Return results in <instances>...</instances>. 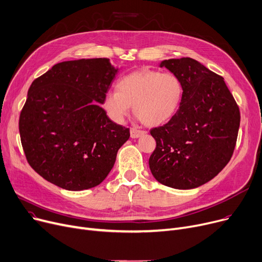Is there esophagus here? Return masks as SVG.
Instances as JSON below:
<instances>
[{
	"instance_id": "1",
	"label": "esophagus",
	"mask_w": 262,
	"mask_h": 262,
	"mask_svg": "<svg viewBox=\"0 0 262 262\" xmlns=\"http://www.w3.org/2000/svg\"><path fill=\"white\" fill-rule=\"evenodd\" d=\"M146 134V131L140 130V129H136V128H131L130 129V135L132 138H137V137H141L143 135Z\"/></svg>"
}]
</instances>
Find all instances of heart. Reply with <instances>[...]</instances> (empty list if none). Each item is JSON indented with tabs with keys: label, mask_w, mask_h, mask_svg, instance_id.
Wrapping results in <instances>:
<instances>
[{
	"label": "heart",
	"mask_w": 262,
	"mask_h": 262,
	"mask_svg": "<svg viewBox=\"0 0 262 262\" xmlns=\"http://www.w3.org/2000/svg\"><path fill=\"white\" fill-rule=\"evenodd\" d=\"M182 96L183 85L176 75L143 69L121 77L116 91L104 94L101 107L107 117L120 124L134 105L135 115L146 126L156 127L174 116Z\"/></svg>",
	"instance_id": "obj_1"
}]
</instances>
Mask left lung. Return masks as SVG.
<instances>
[{"label":"left lung","mask_w":262,"mask_h":262,"mask_svg":"<svg viewBox=\"0 0 262 262\" xmlns=\"http://www.w3.org/2000/svg\"><path fill=\"white\" fill-rule=\"evenodd\" d=\"M176 75L183 96L174 116L151 129L157 148L149 159L152 176L163 185L192 189L216 177L236 146L240 112L224 78L191 58L160 63Z\"/></svg>","instance_id":"left-lung-1"}]
</instances>
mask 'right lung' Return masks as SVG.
Wrapping results in <instances>:
<instances>
[{"label": "right lung", "instance_id": "right-lung-1", "mask_svg": "<svg viewBox=\"0 0 262 262\" xmlns=\"http://www.w3.org/2000/svg\"><path fill=\"white\" fill-rule=\"evenodd\" d=\"M117 72L110 59H80L57 63L33 81L19 130L26 160L43 179L78 191L109 174L130 137L99 105Z\"/></svg>", "mask_w": 262, "mask_h": 262}]
</instances>
